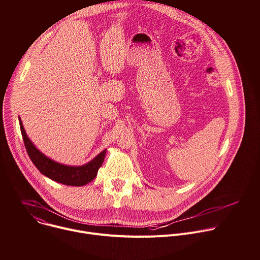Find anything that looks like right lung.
<instances>
[{"mask_svg":"<svg viewBox=\"0 0 260 260\" xmlns=\"http://www.w3.org/2000/svg\"><path fill=\"white\" fill-rule=\"evenodd\" d=\"M18 119L26 152L32 164L40 171L41 174L55 182L69 185V186H83V185L91 182L96 177L98 171L104 162L106 149L84 166L71 167L61 165L48 158L37 149L31 141L27 138L19 117Z\"/></svg>","mask_w":260,"mask_h":260,"instance_id":"1","label":"right lung"}]
</instances>
